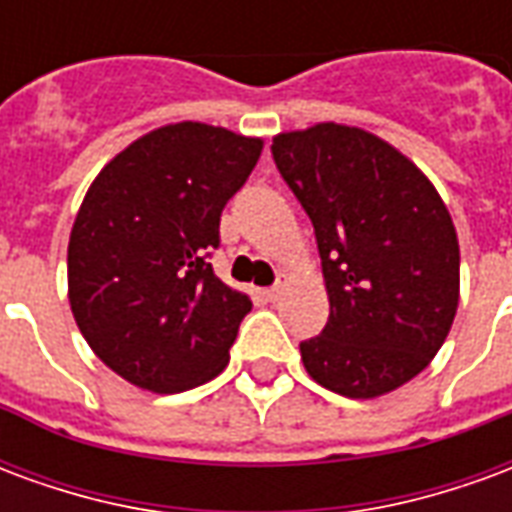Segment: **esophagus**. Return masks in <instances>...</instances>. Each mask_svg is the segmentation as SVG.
<instances>
[{
	"label": "esophagus",
	"instance_id": "1",
	"mask_svg": "<svg viewBox=\"0 0 512 512\" xmlns=\"http://www.w3.org/2000/svg\"><path fill=\"white\" fill-rule=\"evenodd\" d=\"M285 285H288V277H285V274H279L277 282H274V285H271V288L266 290L268 301H277L279 296H282V290H285Z\"/></svg>",
	"mask_w": 512,
	"mask_h": 512
}]
</instances>
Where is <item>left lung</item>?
<instances>
[{
  "label": "left lung",
  "instance_id": "obj_1",
  "mask_svg": "<svg viewBox=\"0 0 512 512\" xmlns=\"http://www.w3.org/2000/svg\"><path fill=\"white\" fill-rule=\"evenodd\" d=\"M279 175L315 227L329 321L299 345L337 395L378 397L422 373L458 310V235L439 191L403 153L359 128L279 134Z\"/></svg>",
  "mask_w": 512,
  "mask_h": 512
}]
</instances>
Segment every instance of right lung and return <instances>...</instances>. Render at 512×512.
Returning <instances> with one entry per match:
<instances>
[{
    "label": "right lung",
    "instance_id": "obj_1",
    "mask_svg": "<svg viewBox=\"0 0 512 512\" xmlns=\"http://www.w3.org/2000/svg\"><path fill=\"white\" fill-rule=\"evenodd\" d=\"M260 147L178 123L136 139L90 186L68 244V293L84 340L117 376L172 395L227 367L252 301L213 274L211 255Z\"/></svg>",
    "mask_w": 512,
    "mask_h": 512
}]
</instances>
